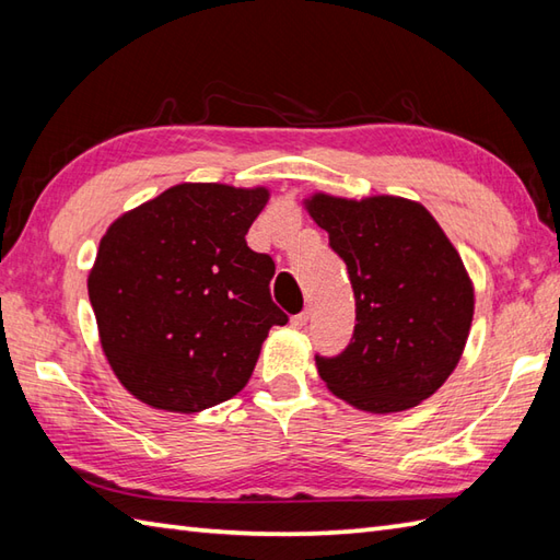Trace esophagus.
<instances>
[{"instance_id":"1","label":"esophagus","mask_w":560,"mask_h":560,"mask_svg":"<svg viewBox=\"0 0 560 560\" xmlns=\"http://www.w3.org/2000/svg\"><path fill=\"white\" fill-rule=\"evenodd\" d=\"M307 325V311H303V313H299V315H293L291 317V327H295V329H303Z\"/></svg>"}]
</instances>
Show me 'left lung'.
Wrapping results in <instances>:
<instances>
[{
  "label": "left lung",
  "instance_id": "obj_1",
  "mask_svg": "<svg viewBox=\"0 0 560 560\" xmlns=\"http://www.w3.org/2000/svg\"><path fill=\"white\" fill-rule=\"evenodd\" d=\"M307 211L347 261L355 327L347 349L315 355L317 373L363 411L411 409L445 383L462 355L474 289L457 249L416 201L315 195Z\"/></svg>",
  "mask_w": 560,
  "mask_h": 560
}]
</instances>
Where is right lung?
<instances>
[{"mask_svg": "<svg viewBox=\"0 0 560 560\" xmlns=\"http://www.w3.org/2000/svg\"><path fill=\"white\" fill-rule=\"evenodd\" d=\"M267 199L185 183L103 235L89 299L117 380L149 407L195 413L235 397L267 331L289 323L269 293L273 259L245 243Z\"/></svg>", "mask_w": 560, "mask_h": 560, "instance_id": "obj_1", "label": "right lung"}]
</instances>
